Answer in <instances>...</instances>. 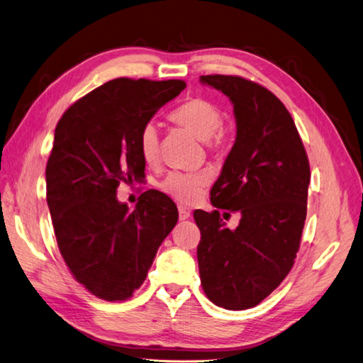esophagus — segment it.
I'll use <instances>...</instances> for the list:
<instances>
[{"label": "esophagus", "mask_w": 363, "mask_h": 363, "mask_svg": "<svg viewBox=\"0 0 363 363\" xmlns=\"http://www.w3.org/2000/svg\"><path fill=\"white\" fill-rule=\"evenodd\" d=\"M179 217H180L182 221L183 220H188L191 217V212L186 209V208H183V206H180V208H179Z\"/></svg>", "instance_id": "esophagus-1"}]
</instances>
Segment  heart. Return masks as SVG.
I'll return each instance as SVG.
<instances>
[{
	"label": "heart",
	"instance_id": "1",
	"mask_svg": "<svg viewBox=\"0 0 363 363\" xmlns=\"http://www.w3.org/2000/svg\"><path fill=\"white\" fill-rule=\"evenodd\" d=\"M171 121L191 131L197 139L203 140L209 150H217L224 140L221 128L223 116L215 104L203 97L186 101L171 113ZM160 137L159 130L152 122L145 123L139 134V152L146 164L159 160ZM209 183V174L204 171L180 172L172 171L159 183V188L171 199L182 204H194Z\"/></svg>",
	"mask_w": 363,
	"mask_h": 363
}]
</instances>
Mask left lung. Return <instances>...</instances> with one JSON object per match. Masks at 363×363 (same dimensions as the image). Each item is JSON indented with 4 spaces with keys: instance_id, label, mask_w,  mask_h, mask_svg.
I'll list each match as a JSON object with an SVG mask.
<instances>
[{
    "instance_id": "obj_1",
    "label": "left lung",
    "mask_w": 363,
    "mask_h": 363,
    "mask_svg": "<svg viewBox=\"0 0 363 363\" xmlns=\"http://www.w3.org/2000/svg\"><path fill=\"white\" fill-rule=\"evenodd\" d=\"M200 81L229 97L237 119V139L211 189L217 211L194 212L200 279L215 306L246 310L266 299L295 264L310 163L289 110L266 86L226 74ZM220 208L242 213L237 230L225 226Z\"/></svg>"
}]
</instances>
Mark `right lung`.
<instances>
[{
  "mask_svg": "<svg viewBox=\"0 0 363 363\" xmlns=\"http://www.w3.org/2000/svg\"><path fill=\"white\" fill-rule=\"evenodd\" d=\"M184 86L117 77L76 101L56 125L45 182L57 247L74 279L104 301L134 295L177 224V206L164 194L146 191L130 211L116 192L145 179L142 126Z\"/></svg>",
  "mask_w": 363,
  "mask_h": 363,
  "instance_id": "1",
  "label": "right lung"
}]
</instances>
